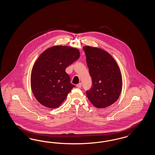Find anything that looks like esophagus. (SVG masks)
Here are the masks:
<instances>
[{"label":"esophagus","instance_id":"obj_1","mask_svg":"<svg viewBox=\"0 0 155 155\" xmlns=\"http://www.w3.org/2000/svg\"><path fill=\"white\" fill-rule=\"evenodd\" d=\"M81 86H82V84H81V83H79V84H78L76 85V87H77L78 88H80L81 87Z\"/></svg>","mask_w":155,"mask_h":155}]
</instances>
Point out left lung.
Here are the masks:
<instances>
[{"instance_id":"left-lung-1","label":"left lung","mask_w":155,"mask_h":155,"mask_svg":"<svg viewBox=\"0 0 155 155\" xmlns=\"http://www.w3.org/2000/svg\"><path fill=\"white\" fill-rule=\"evenodd\" d=\"M83 50L92 85L86 91L91 103L97 108L112 105L120 96L122 78L116 61L104 50L84 46Z\"/></svg>"}]
</instances>
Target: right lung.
I'll use <instances>...</instances> for the list:
<instances>
[{
    "label": "right lung",
    "mask_w": 155,
    "mask_h": 155,
    "mask_svg": "<svg viewBox=\"0 0 155 155\" xmlns=\"http://www.w3.org/2000/svg\"><path fill=\"white\" fill-rule=\"evenodd\" d=\"M79 57L78 49L62 45L50 47L39 56L32 68L31 86L41 105L56 108L65 100L75 87L65 68Z\"/></svg>",
    "instance_id": "add662e5"
}]
</instances>
